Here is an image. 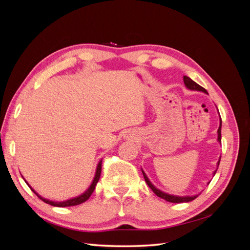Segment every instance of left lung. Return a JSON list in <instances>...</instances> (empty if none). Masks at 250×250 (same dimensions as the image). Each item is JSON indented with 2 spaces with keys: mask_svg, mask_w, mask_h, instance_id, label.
<instances>
[{
  "mask_svg": "<svg viewBox=\"0 0 250 250\" xmlns=\"http://www.w3.org/2000/svg\"><path fill=\"white\" fill-rule=\"evenodd\" d=\"M184 82H185V85L188 89H191V90H198V92H202L204 94H208L207 89L203 88L202 86H200L199 84H197L195 81H193L190 77L188 76H184ZM221 125H222V121H221V118H220V125H219V128H218V142L221 143ZM219 164H220V158H219V161L217 163V169H218V166ZM217 171V170H216ZM216 171L213 172V176H215L216 174ZM142 173L144 175V178H145V181L147 183V185L149 186V188L152 190L156 196H158V197H161L163 199H165L166 201H169V202H173V203H180V202H190L192 200H194L195 198L198 197V195L200 194H197V195H192V196H177V195H171V194H168V193H165L163 191H161L160 188H157L151 181L149 180L148 176L146 175V173L144 172V170L142 169ZM209 184V183H208Z\"/></svg>",
  "mask_w": 250,
  "mask_h": 250,
  "instance_id": "1",
  "label": "left lung"
}]
</instances>
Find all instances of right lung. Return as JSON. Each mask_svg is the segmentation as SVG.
Listing matches in <instances>:
<instances>
[{
  "label": "right lung",
  "mask_w": 250,
  "mask_h": 250,
  "mask_svg": "<svg viewBox=\"0 0 250 250\" xmlns=\"http://www.w3.org/2000/svg\"><path fill=\"white\" fill-rule=\"evenodd\" d=\"M101 166H102V160H101L99 163H98V165H97L95 176H94V178H93L92 184H90V186L87 188V190H85L84 192H83L82 194H80L79 196H76V197L71 198V199H67V200H63V201H54V200H49V199H47V198L42 197V196H41L39 193L35 192L34 188H32L31 186H30L26 180H25V181H26V184L29 186V188H31V190L33 191V193L36 194L37 197H39L40 199H42L43 202H46V203H48V204H51V206H53V207L65 208V207L78 206V204H81V203H83V202H85V201L90 197V195L93 194V192H94V190H95V187H96V185L98 184V181H99V178H100V175H101ZM22 178H24V177H22ZM24 179H25V178H24Z\"/></svg>",
  "instance_id": "obj_1"
}]
</instances>
